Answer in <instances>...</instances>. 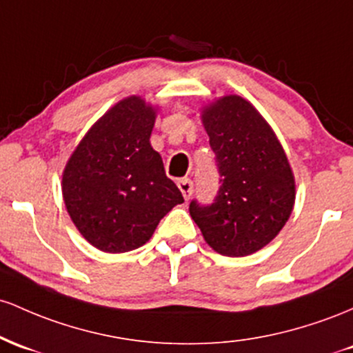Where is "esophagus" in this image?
Returning a JSON list of instances; mask_svg holds the SVG:
<instances>
[{
	"label": "esophagus",
	"instance_id": "1",
	"mask_svg": "<svg viewBox=\"0 0 353 353\" xmlns=\"http://www.w3.org/2000/svg\"><path fill=\"white\" fill-rule=\"evenodd\" d=\"M178 188H180L181 195H183L185 200H190L193 195V181L190 180V178H181V180H178Z\"/></svg>",
	"mask_w": 353,
	"mask_h": 353
}]
</instances>
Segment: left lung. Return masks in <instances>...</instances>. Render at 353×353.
<instances>
[{
    "instance_id": "1",
    "label": "left lung",
    "mask_w": 353,
    "mask_h": 353,
    "mask_svg": "<svg viewBox=\"0 0 353 353\" xmlns=\"http://www.w3.org/2000/svg\"><path fill=\"white\" fill-rule=\"evenodd\" d=\"M220 188L215 200L190 203L203 239L225 256L255 253L279 235L295 201V180L282 145L262 114L236 94L203 110Z\"/></svg>"
}]
</instances>
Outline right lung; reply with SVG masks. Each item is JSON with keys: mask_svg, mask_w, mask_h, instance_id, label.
<instances>
[{"mask_svg": "<svg viewBox=\"0 0 353 353\" xmlns=\"http://www.w3.org/2000/svg\"><path fill=\"white\" fill-rule=\"evenodd\" d=\"M155 117L138 97L117 103L91 126L66 165V210L98 250L123 253L141 247L183 201L150 145Z\"/></svg>", "mask_w": 353, "mask_h": 353, "instance_id": "right-lung-1", "label": "right lung"}]
</instances>
